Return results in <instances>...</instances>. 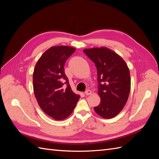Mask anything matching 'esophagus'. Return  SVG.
<instances>
[{
	"mask_svg": "<svg viewBox=\"0 0 159 159\" xmlns=\"http://www.w3.org/2000/svg\"><path fill=\"white\" fill-rule=\"evenodd\" d=\"M85 93L86 94V95L87 96H89V95H91V94H92V91H91V90H87V91H85Z\"/></svg>",
	"mask_w": 159,
	"mask_h": 159,
	"instance_id": "esophagus-1",
	"label": "esophagus"
}]
</instances>
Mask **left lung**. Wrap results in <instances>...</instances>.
I'll list each match as a JSON object with an SVG mask.
<instances>
[{"mask_svg":"<svg viewBox=\"0 0 159 159\" xmlns=\"http://www.w3.org/2000/svg\"><path fill=\"white\" fill-rule=\"evenodd\" d=\"M83 52L97 68L98 94L100 103L94 107V110L105 119L116 117L124 109L129 96V68L118 54L106 47L86 48Z\"/></svg>","mask_w":159,"mask_h":159,"instance_id":"8db88e82","label":"left lung"}]
</instances>
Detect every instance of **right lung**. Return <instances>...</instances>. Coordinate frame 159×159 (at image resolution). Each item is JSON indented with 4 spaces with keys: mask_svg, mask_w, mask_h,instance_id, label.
<instances>
[{
    "mask_svg": "<svg viewBox=\"0 0 159 159\" xmlns=\"http://www.w3.org/2000/svg\"><path fill=\"white\" fill-rule=\"evenodd\" d=\"M76 50L67 46H52L42 54L33 74V92L39 107L54 120H63L73 112L80 95L74 93L64 65Z\"/></svg>",
    "mask_w": 159,
    "mask_h": 159,
    "instance_id": "add662e5",
    "label": "right lung"
}]
</instances>
